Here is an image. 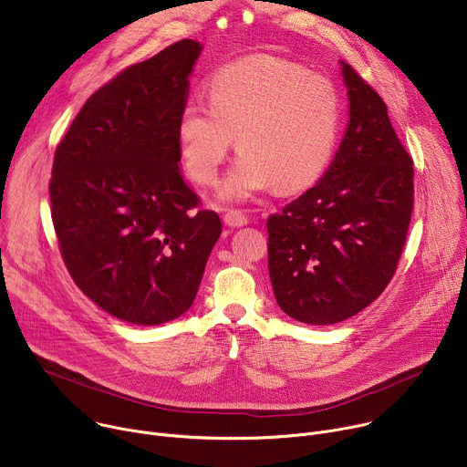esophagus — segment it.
<instances>
[{
  "label": "esophagus",
  "instance_id": "34e87169",
  "mask_svg": "<svg viewBox=\"0 0 467 467\" xmlns=\"http://www.w3.org/2000/svg\"><path fill=\"white\" fill-rule=\"evenodd\" d=\"M223 222L229 227H244L249 223V218L242 211H227L223 216Z\"/></svg>",
  "mask_w": 467,
  "mask_h": 467
}]
</instances>
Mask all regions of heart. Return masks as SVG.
I'll return each mask as SVG.
<instances>
[{"label": "heart", "instance_id": "b5f03b06", "mask_svg": "<svg viewBox=\"0 0 467 467\" xmlns=\"http://www.w3.org/2000/svg\"><path fill=\"white\" fill-rule=\"evenodd\" d=\"M209 99L181 110L179 151L195 182L213 184L236 137L242 157L220 188L227 202L272 186L281 193L303 190L335 153L338 90L299 62L274 55L233 60L211 78Z\"/></svg>", "mask_w": 467, "mask_h": 467}]
</instances>
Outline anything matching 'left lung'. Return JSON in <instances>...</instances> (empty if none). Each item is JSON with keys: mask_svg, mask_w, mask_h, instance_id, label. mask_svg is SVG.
<instances>
[{"mask_svg": "<svg viewBox=\"0 0 467 467\" xmlns=\"http://www.w3.org/2000/svg\"><path fill=\"white\" fill-rule=\"evenodd\" d=\"M344 140L317 184L268 218V268L283 312L308 325L373 303L401 258L414 209V166L382 98L342 62Z\"/></svg>", "mask_w": 467, "mask_h": 467, "instance_id": "1", "label": "left lung"}]
</instances>
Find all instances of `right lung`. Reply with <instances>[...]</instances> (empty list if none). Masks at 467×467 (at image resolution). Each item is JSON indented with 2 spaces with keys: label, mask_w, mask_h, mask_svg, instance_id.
Listing matches in <instances>:
<instances>
[{
  "label": "right lung",
  "mask_w": 467,
  "mask_h": 467,
  "mask_svg": "<svg viewBox=\"0 0 467 467\" xmlns=\"http://www.w3.org/2000/svg\"><path fill=\"white\" fill-rule=\"evenodd\" d=\"M202 44L184 38L96 90L55 150L62 260L99 308L135 325L184 314L222 234L184 182L177 125Z\"/></svg>",
  "instance_id": "1"
}]
</instances>
